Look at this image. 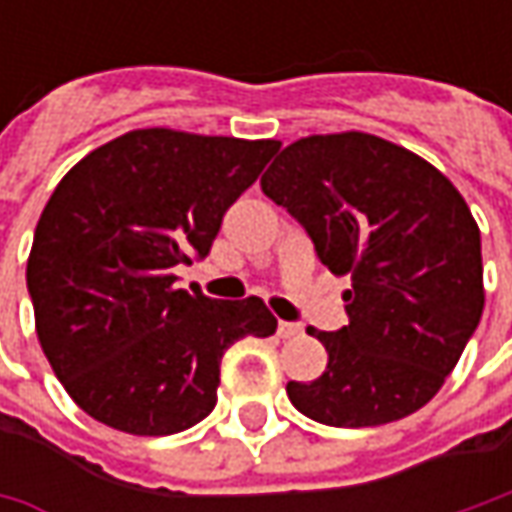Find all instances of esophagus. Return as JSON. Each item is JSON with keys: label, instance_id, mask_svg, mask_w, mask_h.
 <instances>
[{"label": "esophagus", "instance_id": "1", "mask_svg": "<svg viewBox=\"0 0 512 512\" xmlns=\"http://www.w3.org/2000/svg\"><path fill=\"white\" fill-rule=\"evenodd\" d=\"M299 333H302V325H296V322H279V336L282 339H293Z\"/></svg>", "mask_w": 512, "mask_h": 512}]
</instances>
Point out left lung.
I'll use <instances>...</instances> for the list:
<instances>
[{"instance_id": "1", "label": "left lung", "mask_w": 512, "mask_h": 512, "mask_svg": "<svg viewBox=\"0 0 512 512\" xmlns=\"http://www.w3.org/2000/svg\"><path fill=\"white\" fill-rule=\"evenodd\" d=\"M262 190L305 227L344 290L347 325L316 382H287L299 413L330 427L396 422L430 402L484 310L482 236L453 182L422 156L347 130L287 145Z\"/></svg>"}]
</instances>
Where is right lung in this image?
Wrapping results in <instances>:
<instances>
[{"mask_svg":"<svg viewBox=\"0 0 512 512\" xmlns=\"http://www.w3.org/2000/svg\"><path fill=\"white\" fill-rule=\"evenodd\" d=\"M276 150V139L130 130L56 185L28 293L56 379L96 422L133 436L187 430L216 407L227 347L276 333L262 299H207L173 276L210 253L225 210Z\"/></svg>","mask_w":512,"mask_h":512,"instance_id":"1","label":"right lung"}]
</instances>
